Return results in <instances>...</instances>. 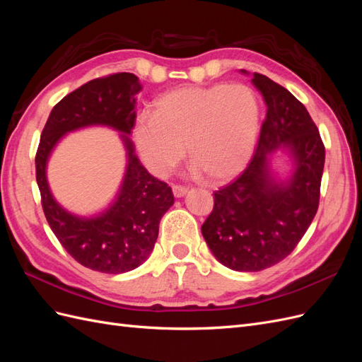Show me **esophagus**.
I'll list each match as a JSON object with an SVG mask.
<instances>
[{
	"label": "esophagus",
	"mask_w": 362,
	"mask_h": 362,
	"mask_svg": "<svg viewBox=\"0 0 362 362\" xmlns=\"http://www.w3.org/2000/svg\"><path fill=\"white\" fill-rule=\"evenodd\" d=\"M172 192H173V196L175 198H182V196L187 193V189L184 187V185H178V184H175V185H172Z\"/></svg>",
	"instance_id": "obj_1"
}]
</instances>
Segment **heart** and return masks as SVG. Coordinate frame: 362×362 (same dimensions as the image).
Wrapping results in <instances>:
<instances>
[{"label":"heart","instance_id":"obj_1","mask_svg":"<svg viewBox=\"0 0 362 362\" xmlns=\"http://www.w3.org/2000/svg\"><path fill=\"white\" fill-rule=\"evenodd\" d=\"M259 103L246 84L185 86L161 95L154 113L137 116L134 141L146 168L166 175L184 154L208 180L231 178L254 151Z\"/></svg>","mask_w":362,"mask_h":362}]
</instances>
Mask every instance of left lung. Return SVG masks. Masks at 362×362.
<instances>
[{
	"label": "left lung",
	"mask_w": 362,
	"mask_h": 362,
	"mask_svg": "<svg viewBox=\"0 0 362 362\" xmlns=\"http://www.w3.org/2000/svg\"><path fill=\"white\" fill-rule=\"evenodd\" d=\"M252 83L267 107L257 151L235 181L214 192L201 228L213 255L237 272L264 270L291 254L319 208L325 168V145L305 105L266 75L255 72ZM279 147L295 163L287 182L269 172V156Z\"/></svg>",
	"instance_id": "8db88e82"
}]
</instances>
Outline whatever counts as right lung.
<instances>
[{
  "label": "right lung",
  "instance_id": "right-lung-1",
  "mask_svg": "<svg viewBox=\"0 0 362 362\" xmlns=\"http://www.w3.org/2000/svg\"><path fill=\"white\" fill-rule=\"evenodd\" d=\"M140 90L139 78L129 72L83 84L52 108L36 152V181L52 233L81 266L113 275L144 264L157 242L161 217L173 204L172 189L141 166L128 137L136 124V96ZM92 124H105L123 133L127 170L115 202L95 218H80L53 199L46 163L64 134Z\"/></svg>",
  "mask_w": 362,
  "mask_h": 362
}]
</instances>
